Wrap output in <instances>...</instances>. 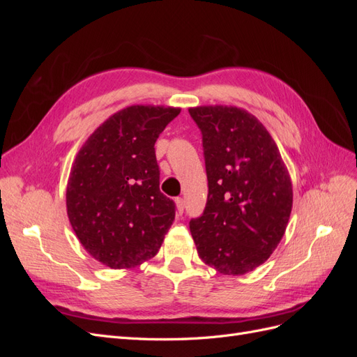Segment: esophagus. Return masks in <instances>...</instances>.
Returning <instances> with one entry per match:
<instances>
[{"label": "esophagus", "instance_id": "34e87169", "mask_svg": "<svg viewBox=\"0 0 357 357\" xmlns=\"http://www.w3.org/2000/svg\"><path fill=\"white\" fill-rule=\"evenodd\" d=\"M176 205H177V214L181 215L183 211H185V199H183V198H177V199H176Z\"/></svg>", "mask_w": 357, "mask_h": 357}]
</instances>
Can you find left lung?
Wrapping results in <instances>:
<instances>
[{
    "label": "left lung",
    "mask_w": 357,
    "mask_h": 357,
    "mask_svg": "<svg viewBox=\"0 0 357 357\" xmlns=\"http://www.w3.org/2000/svg\"><path fill=\"white\" fill-rule=\"evenodd\" d=\"M202 134L208 197L189 222L202 261L226 275H243L275 250L290 218L294 192L266 128L243 109H189Z\"/></svg>",
    "instance_id": "8db88e82"
}]
</instances>
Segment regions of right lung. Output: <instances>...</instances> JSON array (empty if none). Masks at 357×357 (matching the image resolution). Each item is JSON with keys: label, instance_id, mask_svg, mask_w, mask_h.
Segmentation results:
<instances>
[{"label": "right lung", "instance_id": "obj_1", "mask_svg": "<svg viewBox=\"0 0 357 357\" xmlns=\"http://www.w3.org/2000/svg\"><path fill=\"white\" fill-rule=\"evenodd\" d=\"M174 107L131 105L95 129L73 164L67 213L79 241L113 269L152 259L176 218L159 189L155 143Z\"/></svg>", "mask_w": 357, "mask_h": 357}]
</instances>
